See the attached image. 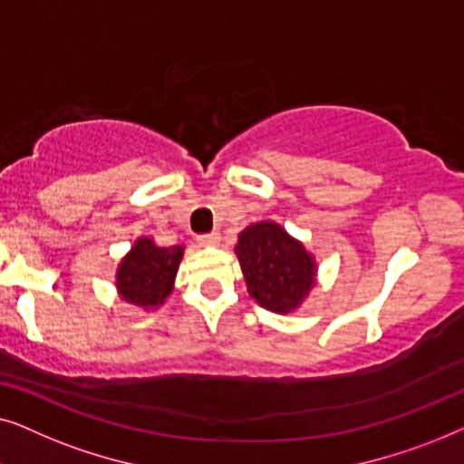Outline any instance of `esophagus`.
<instances>
[{"instance_id":"34e87169","label":"esophagus","mask_w":464,"mask_h":464,"mask_svg":"<svg viewBox=\"0 0 464 464\" xmlns=\"http://www.w3.org/2000/svg\"><path fill=\"white\" fill-rule=\"evenodd\" d=\"M218 243H219V234L218 232L200 234V237H198V245H202V246H215Z\"/></svg>"}]
</instances>
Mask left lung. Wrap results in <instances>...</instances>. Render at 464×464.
<instances>
[{
	"mask_svg": "<svg viewBox=\"0 0 464 464\" xmlns=\"http://www.w3.org/2000/svg\"><path fill=\"white\" fill-rule=\"evenodd\" d=\"M234 251L249 295L272 313H291L314 287V257L275 221L251 224L238 234Z\"/></svg>",
	"mask_w": 464,
	"mask_h": 464,
	"instance_id": "8db88e82",
	"label": "left lung"
}]
</instances>
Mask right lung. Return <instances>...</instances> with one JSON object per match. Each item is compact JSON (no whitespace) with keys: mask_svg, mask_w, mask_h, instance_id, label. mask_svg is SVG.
Masks as SVG:
<instances>
[{"mask_svg":"<svg viewBox=\"0 0 464 464\" xmlns=\"http://www.w3.org/2000/svg\"><path fill=\"white\" fill-rule=\"evenodd\" d=\"M183 246H158L154 240L141 237L122 257L116 272V287L124 302L143 310L164 304L179 270Z\"/></svg>","mask_w":464,"mask_h":464,"instance_id":"1","label":"right lung"}]
</instances>
